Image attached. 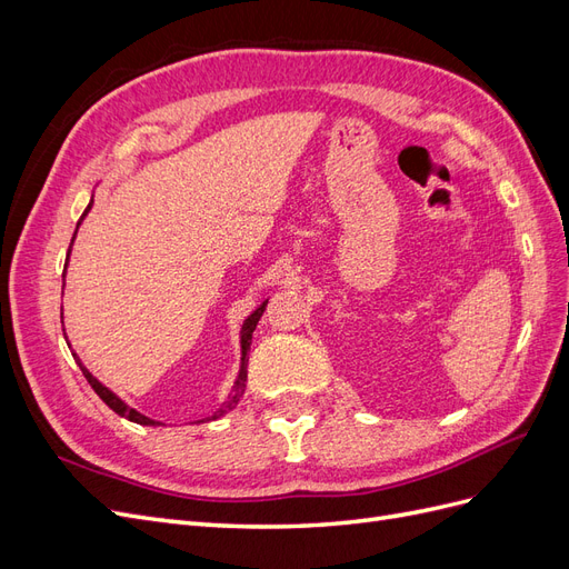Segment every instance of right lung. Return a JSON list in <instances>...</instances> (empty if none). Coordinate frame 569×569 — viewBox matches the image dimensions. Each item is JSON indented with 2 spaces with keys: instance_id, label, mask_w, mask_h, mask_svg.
<instances>
[{
  "instance_id": "add662e5",
  "label": "right lung",
  "mask_w": 569,
  "mask_h": 569,
  "mask_svg": "<svg viewBox=\"0 0 569 569\" xmlns=\"http://www.w3.org/2000/svg\"><path fill=\"white\" fill-rule=\"evenodd\" d=\"M90 209H92V201L88 203V209H84V213L80 216L78 226H80V222L84 220V216L90 213ZM76 232H78V228H76ZM71 247H73V242H71ZM68 256H71V249H68ZM66 266H68V258H66ZM266 303H268V301H263L261 306L256 308V311L244 320V325H242V332H239V335H242V339H239V343H242V366H239V375H237V382H234V387H232V393L228 396V401L222 403V406L213 412V416H211V418H206V420H218V418H222V416H226L228 410H232V408L237 406V401H239V399H242L244 387H247V360H249V358H247V353H249V349H251V335H253V330H256L258 320H261V316H263V311H266ZM61 318H63V313H61ZM73 358L78 360V366H80V370H82V375H84V380L90 382V387L97 391L99 399L104 401L113 412H118L120 418H126V420L137 422V425H147V427H151V425H161V422H157V420H151V418L142 416V412H137V410H134V408H130L126 401H120L118 396H116L111 389H107L104 385H101V382L97 380V377L80 363V358H78L76 353H73ZM201 422H203V420H201Z\"/></svg>"
}]
</instances>
